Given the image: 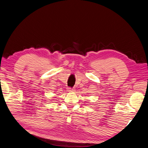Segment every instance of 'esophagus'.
I'll use <instances>...</instances> for the list:
<instances>
[{"label":"esophagus","mask_w":148,"mask_h":148,"mask_svg":"<svg viewBox=\"0 0 148 148\" xmlns=\"http://www.w3.org/2000/svg\"><path fill=\"white\" fill-rule=\"evenodd\" d=\"M68 92H74V90L73 89V88H68Z\"/></svg>","instance_id":"34e87169"}]
</instances>
